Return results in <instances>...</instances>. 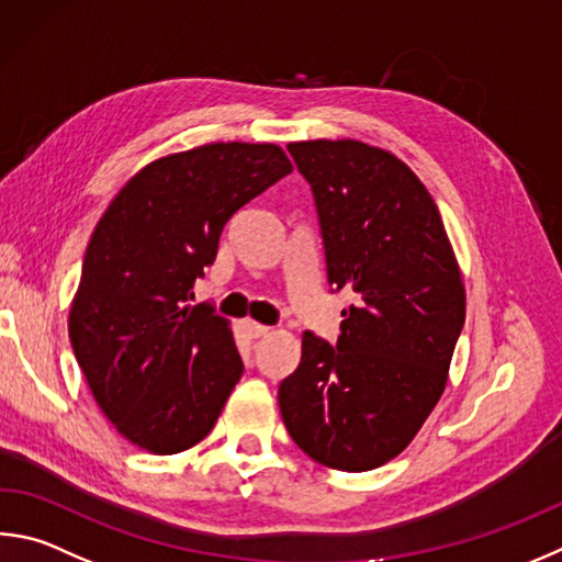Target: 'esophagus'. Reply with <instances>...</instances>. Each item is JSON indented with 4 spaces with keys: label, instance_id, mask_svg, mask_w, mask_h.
Instances as JSON below:
<instances>
[{
    "label": "esophagus",
    "instance_id": "1",
    "mask_svg": "<svg viewBox=\"0 0 562 562\" xmlns=\"http://www.w3.org/2000/svg\"><path fill=\"white\" fill-rule=\"evenodd\" d=\"M243 331H246L250 339H260V336H268L270 334V326L258 324V322H252V319H246V322H243Z\"/></svg>",
    "mask_w": 562,
    "mask_h": 562
}]
</instances>
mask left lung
Listing matches in <instances>:
<instances>
[{"label": "left lung", "instance_id": "1", "mask_svg": "<svg viewBox=\"0 0 562 562\" xmlns=\"http://www.w3.org/2000/svg\"><path fill=\"white\" fill-rule=\"evenodd\" d=\"M288 149L312 183L329 282L353 304L336 346L302 336V363L280 383L282 423L314 462L369 472L413 442L445 393L462 270L430 191L393 151L359 139Z\"/></svg>", "mask_w": 562, "mask_h": 562}]
</instances>
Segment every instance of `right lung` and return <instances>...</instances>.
<instances>
[{"label": "right lung", "instance_id": "obj_1", "mask_svg": "<svg viewBox=\"0 0 562 562\" xmlns=\"http://www.w3.org/2000/svg\"><path fill=\"white\" fill-rule=\"evenodd\" d=\"M290 171L270 142H211L149 161L100 216L68 336L98 407L139 450L199 445L240 381L231 322L189 302L226 221Z\"/></svg>", "mask_w": 562, "mask_h": 562}]
</instances>
